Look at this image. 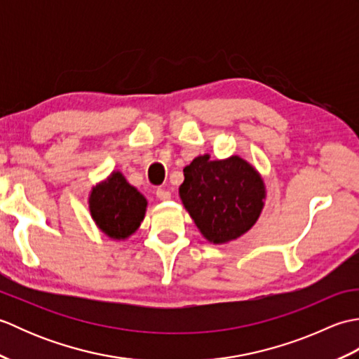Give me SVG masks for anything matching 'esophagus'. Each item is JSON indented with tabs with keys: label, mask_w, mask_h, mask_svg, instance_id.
<instances>
[{
	"label": "esophagus",
	"mask_w": 359,
	"mask_h": 359,
	"mask_svg": "<svg viewBox=\"0 0 359 359\" xmlns=\"http://www.w3.org/2000/svg\"><path fill=\"white\" fill-rule=\"evenodd\" d=\"M156 196H157V199L162 201V202L171 199V193L166 191V189H163V188H158L156 191Z\"/></svg>",
	"instance_id": "esophagus-1"
}]
</instances>
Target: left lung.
Masks as SVG:
<instances>
[{"instance_id":"left-lung-1","label":"left lung","mask_w":359,"mask_h":359,"mask_svg":"<svg viewBox=\"0 0 359 359\" xmlns=\"http://www.w3.org/2000/svg\"><path fill=\"white\" fill-rule=\"evenodd\" d=\"M179 188L184 207L205 239L225 243L245 234L261 216L265 185L253 166L239 156L211 160L196 157L184 168Z\"/></svg>"}]
</instances>
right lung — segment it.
I'll return each mask as SVG.
<instances>
[{
	"label": "right lung",
	"instance_id": "1",
	"mask_svg": "<svg viewBox=\"0 0 359 359\" xmlns=\"http://www.w3.org/2000/svg\"><path fill=\"white\" fill-rule=\"evenodd\" d=\"M147 205V199L118 171L95 185L89 196V211L95 225L116 241L126 239L137 231Z\"/></svg>",
	"mask_w": 359,
	"mask_h": 359
}]
</instances>
